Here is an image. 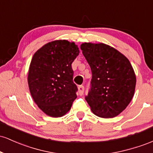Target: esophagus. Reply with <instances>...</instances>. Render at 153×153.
<instances>
[{"label":"esophagus","instance_id":"obj_1","mask_svg":"<svg viewBox=\"0 0 153 153\" xmlns=\"http://www.w3.org/2000/svg\"><path fill=\"white\" fill-rule=\"evenodd\" d=\"M83 92H84V86L83 85H80V86L78 87L79 95H80V96H82V95L83 94Z\"/></svg>","mask_w":153,"mask_h":153}]
</instances>
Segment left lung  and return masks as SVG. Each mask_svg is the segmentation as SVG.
<instances>
[{
  "label": "left lung",
  "instance_id": "left-lung-1",
  "mask_svg": "<svg viewBox=\"0 0 153 153\" xmlns=\"http://www.w3.org/2000/svg\"><path fill=\"white\" fill-rule=\"evenodd\" d=\"M92 73L91 88L85 100L95 115L113 118L127 108L134 94L136 75L130 62L103 43L80 45Z\"/></svg>",
  "mask_w": 153,
  "mask_h": 153
}]
</instances>
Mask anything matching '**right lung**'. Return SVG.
Wrapping results in <instances>:
<instances>
[{
	"label": "right lung",
	"instance_id": "right-lung-1",
	"mask_svg": "<svg viewBox=\"0 0 153 153\" xmlns=\"http://www.w3.org/2000/svg\"><path fill=\"white\" fill-rule=\"evenodd\" d=\"M80 53L78 45L60 39L45 44L35 52L28 73L34 102L45 114L61 117L77 98L71 65Z\"/></svg>",
	"mask_w": 153,
	"mask_h": 153
}]
</instances>
